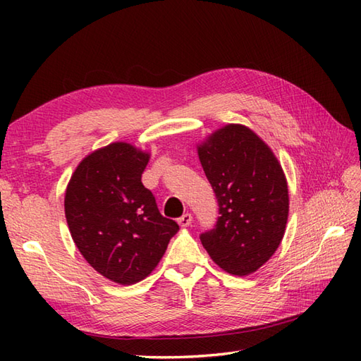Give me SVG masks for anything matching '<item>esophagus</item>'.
Instances as JSON below:
<instances>
[{"instance_id": "34e87169", "label": "esophagus", "mask_w": 361, "mask_h": 361, "mask_svg": "<svg viewBox=\"0 0 361 361\" xmlns=\"http://www.w3.org/2000/svg\"><path fill=\"white\" fill-rule=\"evenodd\" d=\"M178 224H180V226H189L190 224H192V216H190L189 212L183 214V216L178 219Z\"/></svg>"}]
</instances>
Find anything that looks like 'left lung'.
<instances>
[{"label":"left lung","instance_id":"8db88e82","mask_svg":"<svg viewBox=\"0 0 361 361\" xmlns=\"http://www.w3.org/2000/svg\"><path fill=\"white\" fill-rule=\"evenodd\" d=\"M198 157L220 214L200 240L220 268L247 276L274 255L286 233L288 189L282 167L255 132L237 124L209 136Z\"/></svg>","mask_w":361,"mask_h":361}]
</instances>
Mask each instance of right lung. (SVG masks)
<instances>
[{
	"label": "right lung",
	"mask_w": 361,
	"mask_h": 361,
	"mask_svg": "<svg viewBox=\"0 0 361 361\" xmlns=\"http://www.w3.org/2000/svg\"><path fill=\"white\" fill-rule=\"evenodd\" d=\"M147 163V153L133 145L110 144L82 161L65 194L75 247L97 273L122 286L149 276L180 229L142 185Z\"/></svg>",
	"instance_id": "obj_1"
}]
</instances>
